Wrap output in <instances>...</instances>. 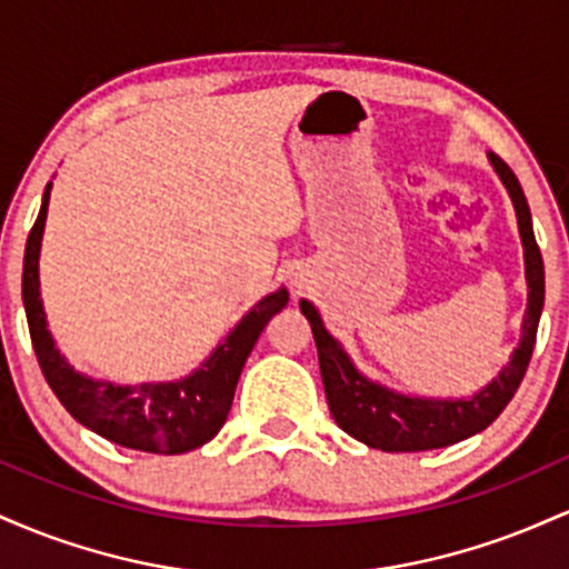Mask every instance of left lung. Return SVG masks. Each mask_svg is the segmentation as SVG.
Segmentation results:
<instances>
[{
    "label": "left lung",
    "mask_w": 569,
    "mask_h": 569,
    "mask_svg": "<svg viewBox=\"0 0 569 569\" xmlns=\"http://www.w3.org/2000/svg\"><path fill=\"white\" fill-rule=\"evenodd\" d=\"M487 160L513 202L521 248H525L527 280V310L525 321H521L519 345H516L508 363L498 371L492 382L476 390L473 396L457 398L398 393V390L369 380L363 371H358L348 352L339 345V339L331 337L329 329L323 326L318 307L307 302V299L299 302L302 316L310 321L312 337H316L318 363H321L323 390L331 417L345 433L371 449H382V452H426V449H441L473 433H481L508 407L521 377H525L527 363H530L546 299L543 257H540V248L535 243L532 213L519 179L495 152H487Z\"/></svg>",
    "instance_id": "obj_1"
}]
</instances>
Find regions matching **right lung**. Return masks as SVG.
<instances>
[{"label":"right lung","instance_id":"obj_1","mask_svg":"<svg viewBox=\"0 0 569 569\" xmlns=\"http://www.w3.org/2000/svg\"><path fill=\"white\" fill-rule=\"evenodd\" d=\"M50 189L53 181L44 187L42 208L26 240L23 257L26 321L44 380L77 422L120 447L152 455H181L208 443L227 422L246 358L251 356L267 321L289 305V291L280 286L259 299L211 356L181 380L120 385L82 375L56 348L39 297V248L48 221Z\"/></svg>","mask_w":569,"mask_h":569}]
</instances>
